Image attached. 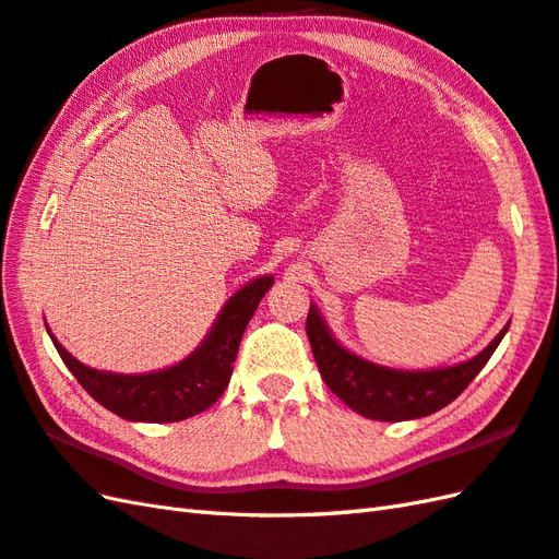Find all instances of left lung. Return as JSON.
Returning a JSON list of instances; mask_svg holds the SVG:
<instances>
[{"label":"left lung","mask_w":559,"mask_h":559,"mask_svg":"<svg viewBox=\"0 0 559 559\" xmlns=\"http://www.w3.org/2000/svg\"><path fill=\"white\" fill-rule=\"evenodd\" d=\"M510 323L476 357L440 369H393L376 365L353 349L343 347L331 333L319 307L311 302L307 314V338L314 353L321 379L349 409L376 421H407L428 417L450 405L476 373L486 367L490 355L508 333Z\"/></svg>","instance_id":"obj_1"}]
</instances>
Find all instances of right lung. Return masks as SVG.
<instances>
[{
	"label": "right lung",
	"instance_id": "add662e5",
	"mask_svg": "<svg viewBox=\"0 0 559 559\" xmlns=\"http://www.w3.org/2000/svg\"><path fill=\"white\" fill-rule=\"evenodd\" d=\"M271 285H274L271 274L245 283L221 307L204 341L186 359L150 373H114L93 369L78 361L55 338L49 326L47 333L78 383L116 417L145 424L183 421L212 407L226 391L242 333Z\"/></svg>",
	"mask_w": 559,
	"mask_h": 559
}]
</instances>
